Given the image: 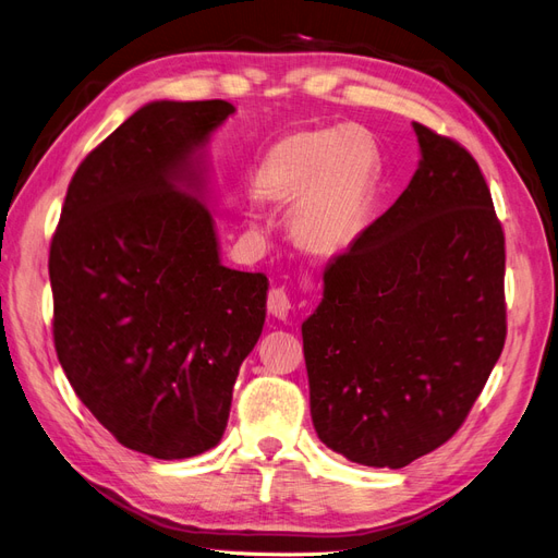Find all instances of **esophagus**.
I'll list each match as a JSON object with an SVG mask.
<instances>
[{"label": "esophagus", "instance_id": "esophagus-1", "mask_svg": "<svg viewBox=\"0 0 558 558\" xmlns=\"http://www.w3.org/2000/svg\"><path fill=\"white\" fill-rule=\"evenodd\" d=\"M305 289H312V279L305 277ZM293 310V300L286 293V289H272L267 293V312L277 316V319H286Z\"/></svg>", "mask_w": 558, "mask_h": 558}]
</instances>
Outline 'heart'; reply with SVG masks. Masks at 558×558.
Masks as SVG:
<instances>
[{"label":"heart","instance_id":"obj_1","mask_svg":"<svg viewBox=\"0 0 558 558\" xmlns=\"http://www.w3.org/2000/svg\"><path fill=\"white\" fill-rule=\"evenodd\" d=\"M378 178L380 153L366 129L310 126L269 145L255 187L265 199H293L289 232L300 246L336 255L364 234Z\"/></svg>","mask_w":558,"mask_h":558}]
</instances>
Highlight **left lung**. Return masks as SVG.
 <instances>
[{"instance_id":"left-lung-1","label":"left lung","mask_w":558,"mask_h":558,"mask_svg":"<svg viewBox=\"0 0 558 558\" xmlns=\"http://www.w3.org/2000/svg\"><path fill=\"white\" fill-rule=\"evenodd\" d=\"M413 129L420 169L326 267L303 324L316 434L389 470L462 427L507 338L505 232L486 178L458 141Z\"/></svg>"}]
</instances>
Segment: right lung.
<instances>
[{
	"instance_id": "right-lung-1",
	"label": "right lung",
	"mask_w": 558,
	"mask_h": 558,
	"mask_svg": "<svg viewBox=\"0 0 558 558\" xmlns=\"http://www.w3.org/2000/svg\"><path fill=\"white\" fill-rule=\"evenodd\" d=\"M228 100H157L74 171L51 239L53 344L114 439L159 460L214 448L265 324L267 277L220 265L192 153Z\"/></svg>"
}]
</instances>
